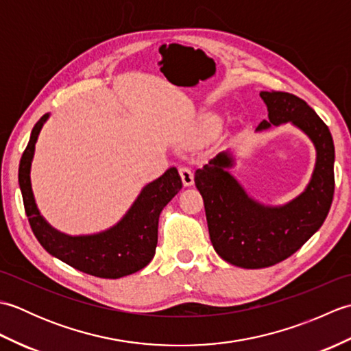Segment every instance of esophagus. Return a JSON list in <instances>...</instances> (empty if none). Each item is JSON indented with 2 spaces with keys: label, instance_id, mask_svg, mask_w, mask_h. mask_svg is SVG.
Returning a JSON list of instances; mask_svg holds the SVG:
<instances>
[{
  "label": "esophagus",
  "instance_id": "34e87169",
  "mask_svg": "<svg viewBox=\"0 0 351 351\" xmlns=\"http://www.w3.org/2000/svg\"><path fill=\"white\" fill-rule=\"evenodd\" d=\"M180 175H181V180H182V184L185 185V187H191V185L195 184V175H193V171L189 167H181Z\"/></svg>",
  "mask_w": 351,
  "mask_h": 351
}]
</instances>
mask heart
<instances>
[{
    "instance_id": "obj_1",
    "label": "heart",
    "mask_w": 351,
    "mask_h": 351,
    "mask_svg": "<svg viewBox=\"0 0 351 351\" xmlns=\"http://www.w3.org/2000/svg\"><path fill=\"white\" fill-rule=\"evenodd\" d=\"M208 126H210V128H214V126H217L219 125V117H215V116H211V117H208Z\"/></svg>"
}]
</instances>
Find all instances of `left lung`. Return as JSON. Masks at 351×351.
<instances>
[{"mask_svg":"<svg viewBox=\"0 0 351 351\" xmlns=\"http://www.w3.org/2000/svg\"><path fill=\"white\" fill-rule=\"evenodd\" d=\"M268 119L256 132L291 123L315 147V166L299 196L283 205H265L249 196L230 173L235 158L223 151L195 173L204 197L214 250L226 263L241 268H265L299 250L329 214L335 191V146L332 134L303 99L285 92H261Z\"/></svg>","mask_w":351,"mask_h":351,"instance_id":"1","label":"left lung"}]
</instances>
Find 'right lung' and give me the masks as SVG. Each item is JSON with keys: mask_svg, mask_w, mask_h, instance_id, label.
I'll use <instances>...</instances> for the list:
<instances>
[{"mask_svg": "<svg viewBox=\"0 0 351 351\" xmlns=\"http://www.w3.org/2000/svg\"><path fill=\"white\" fill-rule=\"evenodd\" d=\"M49 116V113L43 114L34 125L22 154L18 173L25 213L36 238L49 255L96 278L119 279L145 268L155 255L158 219L162 208L182 189L176 167H170L155 181L146 184L116 225L96 234L69 235L60 232L40 214L32 187L36 143Z\"/></svg>", "mask_w": 351, "mask_h": 351, "instance_id": "obj_1", "label": "right lung"}]
</instances>
